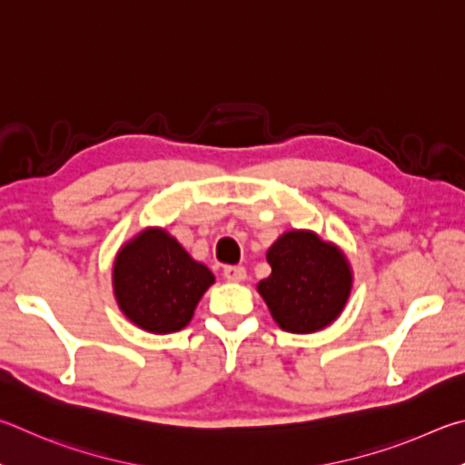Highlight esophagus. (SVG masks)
I'll return each mask as SVG.
<instances>
[{"label":"esophagus","instance_id":"1","mask_svg":"<svg viewBox=\"0 0 465 465\" xmlns=\"http://www.w3.org/2000/svg\"><path fill=\"white\" fill-rule=\"evenodd\" d=\"M224 278L228 282H245L247 280V270L241 265H231V267H224Z\"/></svg>","mask_w":465,"mask_h":465}]
</instances>
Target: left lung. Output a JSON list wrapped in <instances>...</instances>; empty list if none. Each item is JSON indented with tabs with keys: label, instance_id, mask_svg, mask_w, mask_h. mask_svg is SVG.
I'll return each instance as SVG.
<instances>
[{
	"label": "left lung",
	"instance_id": "left-lung-1",
	"mask_svg": "<svg viewBox=\"0 0 465 465\" xmlns=\"http://www.w3.org/2000/svg\"><path fill=\"white\" fill-rule=\"evenodd\" d=\"M272 275L257 283L278 327L308 335L327 329L345 311L353 270L343 249L314 231L292 228L267 249Z\"/></svg>",
	"mask_w": 465,
	"mask_h": 465
}]
</instances>
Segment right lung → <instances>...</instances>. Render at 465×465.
<instances>
[{
    "mask_svg": "<svg viewBox=\"0 0 465 465\" xmlns=\"http://www.w3.org/2000/svg\"><path fill=\"white\" fill-rule=\"evenodd\" d=\"M214 282V273L161 226H146L126 241L112 265V290L122 314L153 335L187 327Z\"/></svg>",
    "mask_w": 465,
    "mask_h": 465,
    "instance_id": "obj_1",
    "label": "right lung"
}]
</instances>
